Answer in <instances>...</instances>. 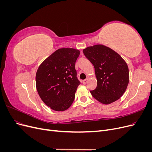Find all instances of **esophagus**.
<instances>
[{"instance_id":"1","label":"esophagus","mask_w":152,"mask_h":152,"mask_svg":"<svg viewBox=\"0 0 152 152\" xmlns=\"http://www.w3.org/2000/svg\"><path fill=\"white\" fill-rule=\"evenodd\" d=\"M88 78H86V79L85 80H84L83 81H82V83H83V84H86L87 81H88Z\"/></svg>"}]
</instances>
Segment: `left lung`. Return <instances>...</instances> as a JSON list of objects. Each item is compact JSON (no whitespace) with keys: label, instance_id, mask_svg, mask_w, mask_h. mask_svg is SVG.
Masks as SVG:
<instances>
[{"label":"left lung","instance_id":"left-lung-1","mask_svg":"<svg viewBox=\"0 0 152 152\" xmlns=\"http://www.w3.org/2000/svg\"><path fill=\"white\" fill-rule=\"evenodd\" d=\"M86 57L94 67L97 87L90 93L99 102L112 103L125 93L129 81L126 62L115 50L103 44L83 49Z\"/></svg>","mask_w":152,"mask_h":152}]
</instances>
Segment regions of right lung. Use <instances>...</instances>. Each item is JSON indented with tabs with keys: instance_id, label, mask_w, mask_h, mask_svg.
<instances>
[{
	"instance_id": "add662e5",
	"label": "right lung",
	"mask_w": 152,
	"mask_h": 152,
	"mask_svg": "<svg viewBox=\"0 0 152 152\" xmlns=\"http://www.w3.org/2000/svg\"><path fill=\"white\" fill-rule=\"evenodd\" d=\"M79 54L78 49H58L37 69V91L42 102L55 111H65L74 101L77 88L80 84L75 68Z\"/></svg>"
}]
</instances>
